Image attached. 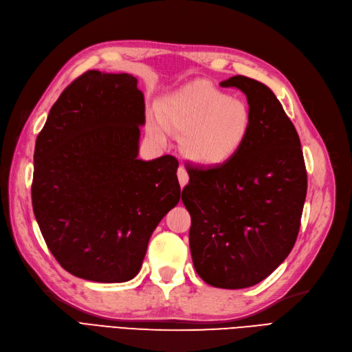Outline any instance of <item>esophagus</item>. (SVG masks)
Here are the masks:
<instances>
[{
	"label": "esophagus",
	"mask_w": 352,
	"mask_h": 352,
	"mask_svg": "<svg viewBox=\"0 0 352 352\" xmlns=\"http://www.w3.org/2000/svg\"><path fill=\"white\" fill-rule=\"evenodd\" d=\"M177 180H179L180 188H184V186L188 184L189 176H188L186 170H185L184 167H179V168H177Z\"/></svg>",
	"instance_id": "34e87169"
}]
</instances>
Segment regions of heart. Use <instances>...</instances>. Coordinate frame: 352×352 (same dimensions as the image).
I'll list each match as a JSON object with an SVG mask.
<instances>
[{"mask_svg":"<svg viewBox=\"0 0 352 352\" xmlns=\"http://www.w3.org/2000/svg\"><path fill=\"white\" fill-rule=\"evenodd\" d=\"M148 116V131L164 140L167 129L180 138L184 155L197 166L228 163L245 146L253 130L249 103L216 89L206 81L185 85L157 103Z\"/></svg>","mask_w":352,"mask_h":352,"instance_id":"b5f03b06","label":"heart"}]
</instances>
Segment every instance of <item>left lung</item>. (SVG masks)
Listing matches in <instances>:
<instances>
[{
    "label": "left lung",
    "instance_id": "left-lung-1",
    "mask_svg": "<svg viewBox=\"0 0 352 352\" xmlns=\"http://www.w3.org/2000/svg\"><path fill=\"white\" fill-rule=\"evenodd\" d=\"M253 112L249 142L225 164L189 170L182 201L191 214L197 274L221 289H245L277 270L298 239L307 197L300 140L263 82L235 75Z\"/></svg>",
    "mask_w": 352,
    "mask_h": 352
}]
</instances>
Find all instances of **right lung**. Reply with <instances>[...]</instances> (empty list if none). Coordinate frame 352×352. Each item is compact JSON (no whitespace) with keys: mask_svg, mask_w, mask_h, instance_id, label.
<instances>
[{"mask_svg":"<svg viewBox=\"0 0 352 352\" xmlns=\"http://www.w3.org/2000/svg\"><path fill=\"white\" fill-rule=\"evenodd\" d=\"M145 99L130 74L87 71L63 90L35 142L32 207L75 277L135 278L157 225L180 199L177 160L138 158Z\"/></svg>","mask_w":352,"mask_h":352,"instance_id":"1","label":"right lung"}]
</instances>
